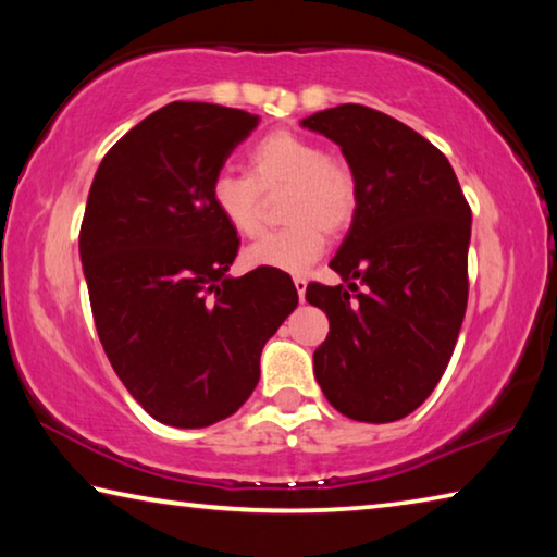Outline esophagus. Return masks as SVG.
<instances>
[{
	"label": "esophagus",
	"mask_w": 557,
	"mask_h": 557,
	"mask_svg": "<svg viewBox=\"0 0 557 557\" xmlns=\"http://www.w3.org/2000/svg\"><path fill=\"white\" fill-rule=\"evenodd\" d=\"M295 289L299 295V301H305V292H307V280L305 277H295Z\"/></svg>",
	"instance_id": "34e87169"
}]
</instances>
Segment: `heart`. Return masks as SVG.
I'll list each match as a JSON object with an SVG mask.
<instances>
[{"mask_svg": "<svg viewBox=\"0 0 557 557\" xmlns=\"http://www.w3.org/2000/svg\"><path fill=\"white\" fill-rule=\"evenodd\" d=\"M282 215L289 228L270 233L245 250V265L305 272L324 252V233L336 235L356 213V178L348 166L326 157L324 147L297 132L275 129L248 154V174L213 178L215 213L240 238L262 228V196L285 191Z\"/></svg>", "mask_w": 557, "mask_h": 557, "instance_id": "heart-1", "label": "heart"}]
</instances>
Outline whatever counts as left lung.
I'll return each mask as SVG.
<instances>
[{"label":"left lung","instance_id":"obj_1","mask_svg":"<svg viewBox=\"0 0 557 557\" xmlns=\"http://www.w3.org/2000/svg\"><path fill=\"white\" fill-rule=\"evenodd\" d=\"M301 127L342 147L356 178L351 228L329 262L348 287H307L329 317L314 379L346 418L400 420L428 400L455 351L471 209L447 157L391 115L348 102Z\"/></svg>","mask_w":557,"mask_h":557}]
</instances>
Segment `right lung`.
Instances as JSON below:
<instances>
[{"label":"right lung","instance_id":"1","mask_svg":"<svg viewBox=\"0 0 557 557\" xmlns=\"http://www.w3.org/2000/svg\"><path fill=\"white\" fill-rule=\"evenodd\" d=\"M260 117L169 102L112 145L92 178L81 262L100 344L154 420L209 428L250 398L268 338L297 307L272 270L231 277L238 235L211 184Z\"/></svg>","mask_w":557,"mask_h":557}]
</instances>
